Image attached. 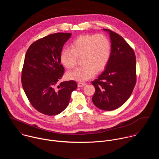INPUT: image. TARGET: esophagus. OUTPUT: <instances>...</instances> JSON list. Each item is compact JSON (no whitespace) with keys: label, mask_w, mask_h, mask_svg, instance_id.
Wrapping results in <instances>:
<instances>
[{"label":"esophagus","mask_w":159,"mask_h":159,"mask_svg":"<svg viewBox=\"0 0 159 159\" xmlns=\"http://www.w3.org/2000/svg\"><path fill=\"white\" fill-rule=\"evenodd\" d=\"M86 85V83H85V82H79L78 83V87H83V86H84V85Z\"/></svg>","instance_id":"obj_1"}]
</instances>
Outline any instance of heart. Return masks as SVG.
Segmentation results:
<instances>
[{
  "instance_id": "1",
  "label": "heart",
  "mask_w": 159,
  "mask_h": 159,
  "mask_svg": "<svg viewBox=\"0 0 159 159\" xmlns=\"http://www.w3.org/2000/svg\"><path fill=\"white\" fill-rule=\"evenodd\" d=\"M111 53V43L102 34H85L79 36L70 44V49H63L60 61L66 69H73L82 58V66L68 72L67 78L83 82L93 77L96 71L102 70Z\"/></svg>"
}]
</instances>
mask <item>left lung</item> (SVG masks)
I'll use <instances>...</instances> for the list:
<instances>
[{
	"instance_id": "1",
	"label": "left lung",
	"mask_w": 159,
	"mask_h": 159,
	"mask_svg": "<svg viewBox=\"0 0 159 159\" xmlns=\"http://www.w3.org/2000/svg\"><path fill=\"white\" fill-rule=\"evenodd\" d=\"M111 52L104 72L92 82L94 104L105 111L115 110L130 97L137 82L136 57L133 49L118 33L107 29Z\"/></svg>"
}]
</instances>
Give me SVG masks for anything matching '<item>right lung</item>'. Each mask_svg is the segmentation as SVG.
Returning <instances> with one entry per match:
<instances>
[{
    "label": "right lung",
    "instance_id": "1",
    "mask_svg": "<svg viewBox=\"0 0 159 159\" xmlns=\"http://www.w3.org/2000/svg\"><path fill=\"white\" fill-rule=\"evenodd\" d=\"M71 35L57 33L44 36L32 43L26 53L21 75L22 87L31 104L42 114H60L77 87L74 80L57 85L65 70L60 54Z\"/></svg>",
    "mask_w": 159,
    "mask_h": 159
}]
</instances>
